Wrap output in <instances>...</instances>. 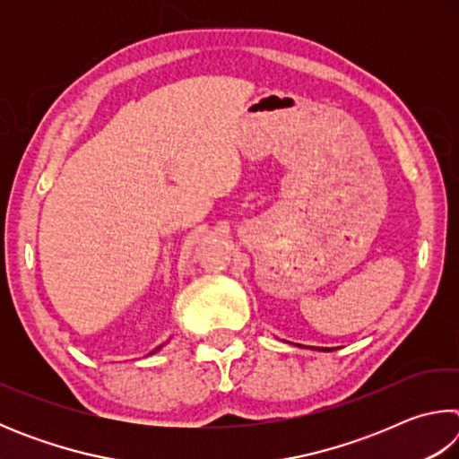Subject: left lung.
I'll list each match as a JSON object with an SVG mask.
<instances>
[{
	"mask_svg": "<svg viewBox=\"0 0 459 459\" xmlns=\"http://www.w3.org/2000/svg\"><path fill=\"white\" fill-rule=\"evenodd\" d=\"M322 351H325V348H322Z\"/></svg>",
	"mask_w": 459,
	"mask_h": 459,
	"instance_id": "obj_1",
	"label": "left lung"
}]
</instances>
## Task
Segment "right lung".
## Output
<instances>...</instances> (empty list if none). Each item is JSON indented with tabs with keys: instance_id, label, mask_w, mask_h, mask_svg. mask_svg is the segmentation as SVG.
I'll list each match as a JSON object with an SVG mask.
<instances>
[{
	"instance_id": "add662e5",
	"label": "right lung",
	"mask_w": 459,
	"mask_h": 459,
	"mask_svg": "<svg viewBox=\"0 0 459 459\" xmlns=\"http://www.w3.org/2000/svg\"><path fill=\"white\" fill-rule=\"evenodd\" d=\"M161 346H164V344H161ZM161 346H158V348H155V351H152V354H153V352H158V351H160V348H161Z\"/></svg>"
}]
</instances>
